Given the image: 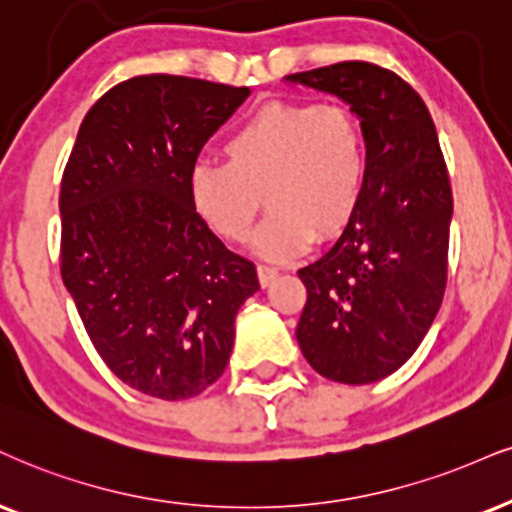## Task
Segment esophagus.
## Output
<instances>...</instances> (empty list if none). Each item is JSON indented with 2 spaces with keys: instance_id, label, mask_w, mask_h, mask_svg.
Listing matches in <instances>:
<instances>
[{
  "instance_id": "obj_1",
  "label": "esophagus",
  "mask_w": 512,
  "mask_h": 512,
  "mask_svg": "<svg viewBox=\"0 0 512 512\" xmlns=\"http://www.w3.org/2000/svg\"><path fill=\"white\" fill-rule=\"evenodd\" d=\"M275 277H277L275 266H268V263H261V266H258V280H261L263 287H268Z\"/></svg>"
}]
</instances>
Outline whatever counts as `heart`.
I'll return each instance as SVG.
<instances>
[{"label":"heart","mask_w":512,"mask_h":512,"mask_svg":"<svg viewBox=\"0 0 512 512\" xmlns=\"http://www.w3.org/2000/svg\"><path fill=\"white\" fill-rule=\"evenodd\" d=\"M227 163L189 170V201L225 242H244L263 201L268 216L254 249L285 261L313 235H339L361 206L368 182V140L342 104L270 102L227 135Z\"/></svg>","instance_id":"obj_1"}]
</instances>
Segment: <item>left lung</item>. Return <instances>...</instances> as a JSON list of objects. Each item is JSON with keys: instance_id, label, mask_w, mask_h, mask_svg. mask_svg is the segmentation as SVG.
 <instances>
[{"instance_id": "obj_1", "label": "left lung", "mask_w": 512, "mask_h": 512, "mask_svg": "<svg viewBox=\"0 0 512 512\" xmlns=\"http://www.w3.org/2000/svg\"><path fill=\"white\" fill-rule=\"evenodd\" d=\"M361 118L368 182L342 237L301 268V353L320 375L370 384L413 356L444 299L453 194L437 128L406 80L368 61L287 75Z\"/></svg>"}]
</instances>
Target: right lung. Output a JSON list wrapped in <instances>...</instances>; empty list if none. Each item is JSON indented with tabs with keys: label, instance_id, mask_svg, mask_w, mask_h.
Returning <instances> with one entry per match:
<instances>
[{
	"label": "right lung",
	"instance_id": "obj_1",
	"mask_svg": "<svg viewBox=\"0 0 512 512\" xmlns=\"http://www.w3.org/2000/svg\"><path fill=\"white\" fill-rule=\"evenodd\" d=\"M249 87L137 75L99 97L61 178V277L118 380L163 401L223 375L235 315L256 292L249 258L208 230L189 170Z\"/></svg>",
	"mask_w": 512,
	"mask_h": 512
}]
</instances>
